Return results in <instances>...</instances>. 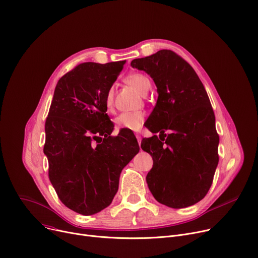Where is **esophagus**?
Returning <instances> with one entry per match:
<instances>
[{
    "mask_svg": "<svg viewBox=\"0 0 258 258\" xmlns=\"http://www.w3.org/2000/svg\"><path fill=\"white\" fill-rule=\"evenodd\" d=\"M135 136H136V138H137L138 144H141V143H142V135H141L140 133H135Z\"/></svg>",
    "mask_w": 258,
    "mask_h": 258,
    "instance_id": "34e87169",
    "label": "esophagus"
}]
</instances>
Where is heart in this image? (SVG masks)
Segmentation results:
<instances>
[{
    "label": "heart",
    "instance_id": "1",
    "mask_svg": "<svg viewBox=\"0 0 258 258\" xmlns=\"http://www.w3.org/2000/svg\"><path fill=\"white\" fill-rule=\"evenodd\" d=\"M125 81L128 85L133 87L138 93L145 95L151 88L150 79L142 73H131L126 76ZM105 103L110 107L113 103V89L110 88L106 94ZM145 121V114L143 112H124L117 115L115 118V125L118 129H128L136 131L143 126Z\"/></svg>",
    "mask_w": 258,
    "mask_h": 258
}]
</instances>
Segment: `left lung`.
Here are the masks:
<instances>
[{"instance_id": "8db88e82", "label": "left lung", "mask_w": 258, "mask_h": 258, "mask_svg": "<svg viewBox=\"0 0 258 258\" xmlns=\"http://www.w3.org/2000/svg\"><path fill=\"white\" fill-rule=\"evenodd\" d=\"M131 66L148 73L158 93L148 128L159 137L142 142L154 161L146 179L149 189L169 208L193 206L207 195L219 162V135L207 91L194 69L171 50L135 58Z\"/></svg>"}]
</instances>
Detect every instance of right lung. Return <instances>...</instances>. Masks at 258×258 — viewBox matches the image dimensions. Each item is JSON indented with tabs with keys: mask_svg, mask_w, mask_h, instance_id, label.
<instances>
[{
	"mask_svg": "<svg viewBox=\"0 0 258 258\" xmlns=\"http://www.w3.org/2000/svg\"><path fill=\"white\" fill-rule=\"evenodd\" d=\"M125 63L88 62L66 73L56 84L45 122L50 183L67 208L85 216L111 204L122 169L140 152L131 131L110 136L113 123L106 114V94Z\"/></svg>",
	"mask_w": 258,
	"mask_h": 258,
	"instance_id": "right-lung-1",
	"label": "right lung"
}]
</instances>
